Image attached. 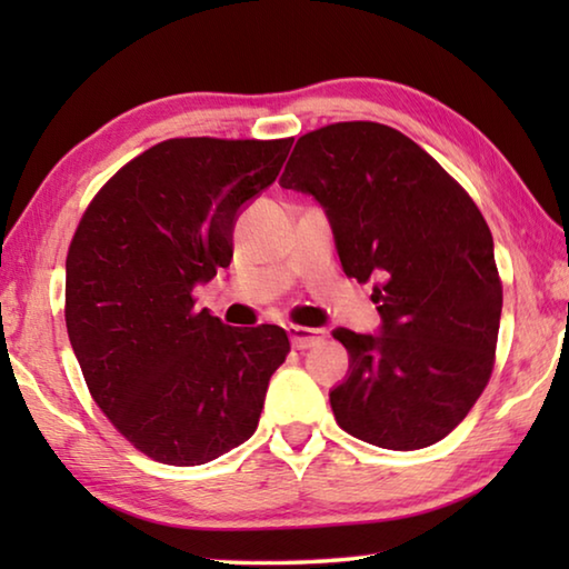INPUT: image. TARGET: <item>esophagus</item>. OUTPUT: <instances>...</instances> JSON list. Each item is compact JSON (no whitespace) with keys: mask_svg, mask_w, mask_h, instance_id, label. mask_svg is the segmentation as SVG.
<instances>
[{"mask_svg":"<svg viewBox=\"0 0 569 569\" xmlns=\"http://www.w3.org/2000/svg\"><path fill=\"white\" fill-rule=\"evenodd\" d=\"M288 339H291V346L298 351L311 349L319 341H323L326 331L323 329H308V326H288Z\"/></svg>","mask_w":569,"mask_h":569,"instance_id":"obj_1","label":"esophagus"}]
</instances>
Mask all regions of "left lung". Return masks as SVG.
<instances>
[{"mask_svg": "<svg viewBox=\"0 0 569 569\" xmlns=\"http://www.w3.org/2000/svg\"><path fill=\"white\" fill-rule=\"evenodd\" d=\"M278 182L323 208L343 273L373 281L379 331H333L349 351L329 391L339 427L381 449L437 445L485 391L502 316L495 240L475 200L379 122L303 134Z\"/></svg>", "mask_w": 569, "mask_h": 569, "instance_id": "1", "label": "left lung"}]
</instances>
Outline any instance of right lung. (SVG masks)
I'll use <instances>...</instances> for the list:
<instances>
[{"label":"right lung","instance_id":"right-lung-1","mask_svg":"<svg viewBox=\"0 0 569 569\" xmlns=\"http://www.w3.org/2000/svg\"><path fill=\"white\" fill-rule=\"evenodd\" d=\"M288 140L176 138L130 160L77 226L64 321L98 407L134 449L196 467L253 437L291 351L281 326L233 329L192 291L233 258V228Z\"/></svg>","mask_w":569,"mask_h":569}]
</instances>
